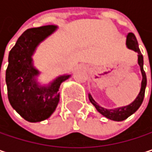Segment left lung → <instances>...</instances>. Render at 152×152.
I'll return each instance as SVG.
<instances>
[{"label": "left lung", "mask_w": 152, "mask_h": 152, "mask_svg": "<svg viewBox=\"0 0 152 152\" xmlns=\"http://www.w3.org/2000/svg\"><path fill=\"white\" fill-rule=\"evenodd\" d=\"M126 46L127 48L134 50L135 52H137L138 55V59L137 62L138 65L140 67V70L142 73V83H141V89L140 92L138 93L137 96L136 97V99L130 104L129 105L126 106H123V107H119L116 109H105L104 107L100 106L97 104L92 97V96L89 94V99H90V103L95 106V108L96 109V110L102 114L104 117H105L108 119L113 120V121H124L126 118L131 116L132 114H134L141 106V104L144 101V97H145V88H146V84H147V79H146V75H145V70H144V57L143 55L140 52V49L138 48V42L136 38L135 35L133 33H129L127 37H126Z\"/></svg>", "instance_id": "obj_1"}]
</instances>
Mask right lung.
<instances>
[{
  "label": "right lung",
  "instance_id": "obj_1",
  "mask_svg": "<svg viewBox=\"0 0 152 152\" xmlns=\"http://www.w3.org/2000/svg\"><path fill=\"white\" fill-rule=\"evenodd\" d=\"M56 28V25H47L27 29L8 55L6 83L9 103L21 117L31 123L43 121L53 114L60 100V86L71 76H58L48 85L37 81L40 71L34 66L32 56L38 45Z\"/></svg>",
  "mask_w": 152,
  "mask_h": 152
}]
</instances>
